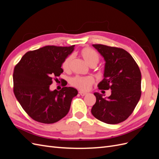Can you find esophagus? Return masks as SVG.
<instances>
[{
	"mask_svg": "<svg viewBox=\"0 0 159 159\" xmlns=\"http://www.w3.org/2000/svg\"><path fill=\"white\" fill-rule=\"evenodd\" d=\"M80 94L81 95V96H84V95H87L88 93H85V92H84V91H80Z\"/></svg>",
	"mask_w": 159,
	"mask_h": 159,
	"instance_id": "obj_1",
	"label": "esophagus"
}]
</instances>
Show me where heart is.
Listing matches in <instances>:
<instances>
[{
  "label": "heart",
  "mask_w": 159,
  "mask_h": 159,
  "mask_svg": "<svg viewBox=\"0 0 159 159\" xmlns=\"http://www.w3.org/2000/svg\"><path fill=\"white\" fill-rule=\"evenodd\" d=\"M80 55L85 61V63L89 66H95L99 61V56L98 53L90 48H84L80 52ZM73 60L71 55L66 57L61 64V68L65 72H68L70 70V65ZM93 78L90 76L81 77L75 76L71 80V84L74 87L80 90L88 91L93 84Z\"/></svg>",
  "instance_id": "heart-1"
}]
</instances>
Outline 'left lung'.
<instances>
[{
	"label": "left lung",
	"instance_id": "obj_1",
	"mask_svg": "<svg viewBox=\"0 0 159 159\" xmlns=\"http://www.w3.org/2000/svg\"><path fill=\"white\" fill-rule=\"evenodd\" d=\"M105 61L104 78L99 89L111 90V94L94 93L96 102L91 113L99 121L117 124L126 120L137 105L141 95V74L131 55L122 48L93 44Z\"/></svg>",
	"mask_w": 159,
	"mask_h": 159
}]
</instances>
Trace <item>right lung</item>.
<instances>
[{
  "label": "right lung",
  "instance_id": "obj_1",
  "mask_svg": "<svg viewBox=\"0 0 159 159\" xmlns=\"http://www.w3.org/2000/svg\"><path fill=\"white\" fill-rule=\"evenodd\" d=\"M74 46H46L28 52L14 68V93L23 109L35 121L54 123L69 112L78 90L64 87L60 91H51L50 85L63 72L61 64Z\"/></svg>",
  "mask_w": 159,
  "mask_h": 159
}]
</instances>
